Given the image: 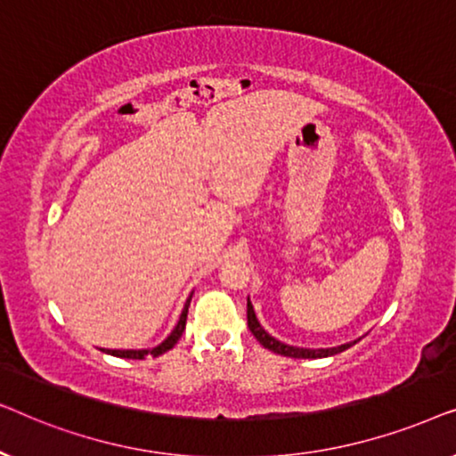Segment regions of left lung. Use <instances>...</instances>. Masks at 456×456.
<instances>
[{"label": "left lung", "mask_w": 456, "mask_h": 456, "mask_svg": "<svg viewBox=\"0 0 456 456\" xmlns=\"http://www.w3.org/2000/svg\"><path fill=\"white\" fill-rule=\"evenodd\" d=\"M247 322H248V330H251V334L255 338L259 340L261 346H265L267 351H273L276 354H284V357H292V359H322V357H332V354H338L342 351H346L348 346H353L354 342H346V345H340V346H332V348H301V346H290V345H284V342H280L273 338L272 334H267L264 326H261L257 315H255V309L251 301L247 298Z\"/></svg>", "instance_id": "obj_1"}]
</instances>
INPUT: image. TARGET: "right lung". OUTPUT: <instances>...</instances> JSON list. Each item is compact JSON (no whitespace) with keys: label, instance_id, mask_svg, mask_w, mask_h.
<instances>
[{"label":"right lung","instance_id":"right-lung-1","mask_svg":"<svg viewBox=\"0 0 456 456\" xmlns=\"http://www.w3.org/2000/svg\"><path fill=\"white\" fill-rule=\"evenodd\" d=\"M192 297V295H191ZM191 297L186 298L184 303V309L183 314H180V320L176 323V328L172 330V334L167 336V338L158 345L155 348H142V351H110V348H103V353L108 354H114V357H122V359H145L147 354H153V357H159V354H164L166 351H170V348L176 345L180 340V336L184 332V326H186V314H189V305H191Z\"/></svg>","mask_w":456,"mask_h":456}]
</instances>
